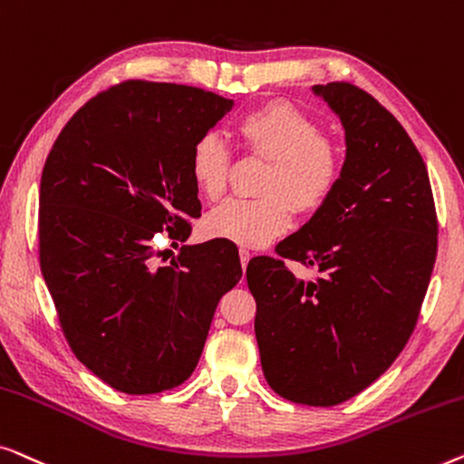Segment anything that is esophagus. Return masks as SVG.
Here are the masks:
<instances>
[{
    "label": "esophagus",
    "mask_w": 464,
    "mask_h": 464,
    "mask_svg": "<svg viewBox=\"0 0 464 464\" xmlns=\"http://www.w3.org/2000/svg\"><path fill=\"white\" fill-rule=\"evenodd\" d=\"M250 258H252V254L247 252L246 247H241V250H239V260H241V266H244V271H246L247 263H250Z\"/></svg>",
    "instance_id": "esophagus-1"
}]
</instances>
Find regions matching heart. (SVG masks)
Returning <instances> with one entry per match:
<instances>
[{
	"mask_svg": "<svg viewBox=\"0 0 464 464\" xmlns=\"http://www.w3.org/2000/svg\"><path fill=\"white\" fill-rule=\"evenodd\" d=\"M246 153L269 161L258 199H231L204 218L212 239L260 247L288 231L292 210L303 217L328 204L343 176V149L295 104L271 101L247 111L235 123ZM188 172L201 198H223L231 172V153L214 134L195 142Z\"/></svg>",
	"mask_w": 464,
	"mask_h": 464,
	"instance_id": "heart-1",
	"label": "heart"
}]
</instances>
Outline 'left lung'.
I'll use <instances>...</instances> for the list:
<instances>
[{"mask_svg":"<svg viewBox=\"0 0 464 464\" xmlns=\"http://www.w3.org/2000/svg\"><path fill=\"white\" fill-rule=\"evenodd\" d=\"M341 117L347 158L336 191L279 258L247 263L260 363L277 395L336 406L370 387L406 347L437 256L433 191L419 149L374 96L313 86ZM315 266L294 277L283 258Z\"/></svg>","mask_w":464,"mask_h":464,"instance_id":"8db88e82","label":"left lung"}]
</instances>
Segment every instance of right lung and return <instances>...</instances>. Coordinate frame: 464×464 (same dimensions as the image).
<instances>
[{
    "label": "right lung",
    "instance_id": "add662e5",
    "mask_svg": "<svg viewBox=\"0 0 464 464\" xmlns=\"http://www.w3.org/2000/svg\"><path fill=\"white\" fill-rule=\"evenodd\" d=\"M233 101L128 80L67 121L39 185V265L71 351L121 393L153 395L193 374L214 311L241 279L237 247L182 246L160 266L153 237L179 246L201 217L191 149Z\"/></svg>",
    "mask_w": 464,
    "mask_h": 464
}]
</instances>
